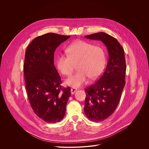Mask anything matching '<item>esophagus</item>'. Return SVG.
<instances>
[{
    "instance_id": "esophagus-1",
    "label": "esophagus",
    "mask_w": 149,
    "mask_h": 149,
    "mask_svg": "<svg viewBox=\"0 0 149 149\" xmlns=\"http://www.w3.org/2000/svg\"><path fill=\"white\" fill-rule=\"evenodd\" d=\"M77 88H72L71 89H70V91H71V93L73 95L74 94L76 91H77Z\"/></svg>"
}]
</instances>
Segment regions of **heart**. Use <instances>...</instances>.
<instances>
[{
  "label": "heart",
  "instance_id": "b5f03b06",
  "mask_svg": "<svg viewBox=\"0 0 149 149\" xmlns=\"http://www.w3.org/2000/svg\"><path fill=\"white\" fill-rule=\"evenodd\" d=\"M68 56H58L57 66L60 72L69 76L73 70V64L77 63V72L68 78L65 83L73 87H79L84 84L88 77L94 79L103 71L106 55L104 49L99 46L85 41L79 40L70 44L66 49Z\"/></svg>",
  "mask_w": 149,
  "mask_h": 149
}]
</instances>
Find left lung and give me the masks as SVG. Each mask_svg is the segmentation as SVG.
<instances>
[{
    "label": "left lung",
    "instance_id": "left-lung-1",
    "mask_svg": "<svg viewBox=\"0 0 149 149\" xmlns=\"http://www.w3.org/2000/svg\"><path fill=\"white\" fill-rule=\"evenodd\" d=\"M85 37L101 41L108 52V61L103 74L96 83L85 89V115L91 121L100 122L114 112L120 100L126 84L125 52L117 40L105 33H97Z\"/></svg>",
    "mask_w": 149,
    "mask_h": 149
}]
</instances>
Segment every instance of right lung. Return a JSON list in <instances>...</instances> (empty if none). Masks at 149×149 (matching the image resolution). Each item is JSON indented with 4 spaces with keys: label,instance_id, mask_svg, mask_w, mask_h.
I'll list each match as a JSON object with an SVG mask.
<instances>
[{
    "label": "right lung",
    "instance_id": "1",
    "mask_svg": "<svg viewBox=\"0 0 149 149\" xmlns=\"http://www.w3.org/2000/svg\"><path fill=\"white\" fill-rule=\"evenodd\" d=\"M69 37L47 33L34 38L26 50L23 70L28 99L34 113L50 123L64 118L71 95L69 87L62 88L54 65L56 49Z\"/></svg>",
    "mask_w": 149,
    "mask_h": 149
}]
</instances>
